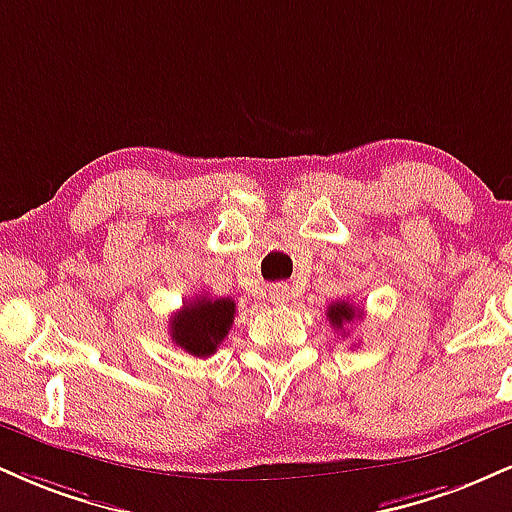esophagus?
<instances>
[{
    "label": "esophagus",
    "mask_w": 512,
    "mask_h": 512,
    "mask_svg": "<svg viewBox=\"0 0 512 512\" xmlns=\"http://www.w3.org/2000/svg\"><path fill=\"white\" fill-rule=\"evenodd\" d=\"M291 286L288 283H274L272 288H269V300H272L274 305H286L288 300H291Z\"/></svg>",
    "instance_id": "esophagus-1"
}]
</instances>
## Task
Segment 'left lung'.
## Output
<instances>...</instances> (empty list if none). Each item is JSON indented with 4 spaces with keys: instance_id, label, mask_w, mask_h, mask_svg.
<instances>
[{
    "instance_id": "1",
    "label": "left lung",
    "mask_w": 512,
    "mask_h": 512,
    "mask_svg": "<svg viewBox=\"0 0 512 512\" xmlns=\"http://www.w3.org/2000/svg\"><path fill=\"white\" fill-rule=\"evenodd\" d=\"M326 317H329V324L334 326V329H343V324L353 322L355 317H362V312L355 310V307L346 303V300H338V303L329 305V310H326Z\"/></svg>"
}]
</instances>
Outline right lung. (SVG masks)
Segmentation results:
<instances>
[{"label":"right lung","mask_w":512,"mask_h":512,"mask_svg":"<svg viewBox=\"0 0 512 512\" xmlns=\"http://www.w3.org/2000/svg\"><path fill=\"white\" fill-rule=\"evenodd\" d=\"M236 303L231 298L209 300L207 295L186 303L174 319H169L171 341L178 348L195 357H209L217 353V346L229 334Z\"/></svg>","instance_id":"obj_1"}]
</instances>
